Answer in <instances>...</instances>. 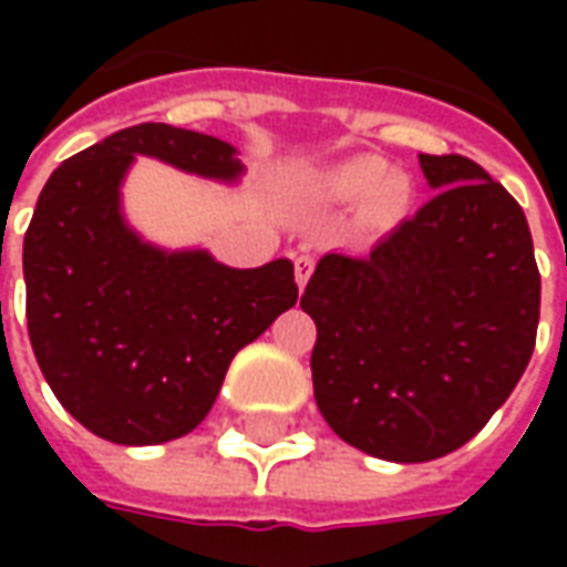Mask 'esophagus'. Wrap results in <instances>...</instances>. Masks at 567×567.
Wrapping results in <instances>:
<instances>
[{"mask_svg":"<svg viewBox=\"0 0 567 567\" xmlns=\"http://www.w3.org/2000/svg\"><path fill=\"white\" fill-rule=\"evenodd\" d=\"M312 267H316V260L309 258V255H297L295 258V279H297V288L303 291L309 282V276H312Z\"/></svg>","mask_w":567,"mask_h":567,"instance_id":"1","label":"esophagus"}]
</instances>
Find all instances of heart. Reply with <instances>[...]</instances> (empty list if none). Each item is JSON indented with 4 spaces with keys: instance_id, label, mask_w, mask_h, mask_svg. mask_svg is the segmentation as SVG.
I'll list each match as a JSON object with an SVG mask.
<instances>
[{
    "instance_id": "obj_1",
    "label": "heart",
    "mask_w": 567,
    "mask_h": 567,
    "mask_svg": "<svg viewBox=\"0 0 567 567\" xmlns=\"http://www.w3.org/2000/svg\"><path fill=\"white\" fill-rule=\"evenodd\" d=\"M316 194L324 203H358L364 199V215L377 227L394 224L410 206V178L392 173L380 157H352L319 175Z\"/></svg>"
}]
</instances>
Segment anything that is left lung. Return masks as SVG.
Returning <instances> with one entry per match:
<instances>
[{
	"mask_svg": "<svg viewBox=\"0 0 567 567\" xmlns=\"http://www.w3.org/2000/svg\"><path fill=\"white\" fill-rule=\"evenodd\" d=\"M437 194L370 255L331 251L300 297L312 389L349 446L431 462L486 425L535 352L540 272L519 203L462 154H419Z\"/></svg>",
	"mask_w": 567,
	"mask_h": 567,
	"instance_id": "8db88e82",
	"label": "left lung"
}]
</instances>
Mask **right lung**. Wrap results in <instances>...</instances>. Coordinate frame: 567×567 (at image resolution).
<instances>
[{"label": "right lung", "mask_w": 567, "mask_h": 567, "mask_svg": "<svg viewBox=\"0 0 567 567\" xmlns=\"http://www.w3.org/2000/svg\"><path fill=\"white\" fill-rule=\"evenodd\" d=\"M136 154L236 182L230 142L136 124L60 163L23 236L27 328L44 380L81 425L124 446L185 437L234 355L297 303L295 264L224 267L145 243L121 212Z\"/></svg>", "instance_id": "obj_1"}]
</instances>
